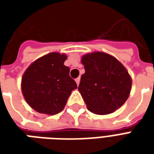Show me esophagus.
<instances>
[{
	"label": "esophagus",
	"mask_w": 154,
	"mask_h": 154,
	"mask_svg": "<svg viewBox=\"0 0 154 154\" xmlns=\"http://www.w3.org/2000/svg\"><path fill=\"white\" fill-rule=\"evenodd\" d=\"M80 80H81V78L80 77H77V79H76V82H77V86H78V85H79V83H80Z\"/></svg>",
	"instance_id": "34e87169"
}]
</instances>
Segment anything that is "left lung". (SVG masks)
Instances as JSON below:
<instances>
[{
    "label": "left lung",
    "instance_id": "1",
    "mask_svg": "<svg viewBox=\"0 0 154 154\" xmlns=\"http://www.w3.org/2000/svg\"><path fill=\"white\" fill-rule=\"evenodd\" d=\"M85 73L78 91L91 112L108 115L122 106L129 98L132 78L117 58L104 52H91L81 58Z\"/></svg>",
    "mask_w": 154,
    "mask_h": 154
}]
</instances>
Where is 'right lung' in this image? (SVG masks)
<instances>
[{
	"mask_svg": "<svg viewBox=\"0 0 154 154\" xmlns=\"http://www.w3.org/2000/svg\"><path fill=\"white\" fill-rule=\"evenodd\" d=\"M67 55L53 52L36 59L21 78V91L25 101L38 113L54 116L63 110L77 83L64 65Z\"/></svg>",
	"mask_w": 154,
	"mask_h": 154,
	"instance_id": "right-lung-1",
	"label": "right lung"
}]
</instances>
